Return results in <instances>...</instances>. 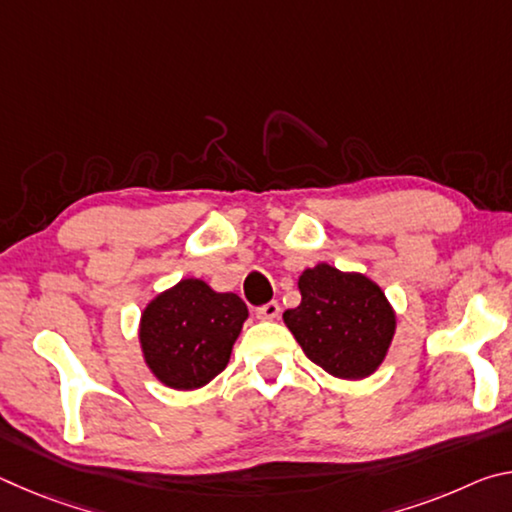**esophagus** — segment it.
Returning <instances> with one entry per match:
<instances>
[{"mask_svg": "<svg viewBox=\"0 0 512 512\" xmlns=\"http://www.w3.org/2000/svg\"><path fill=\"white\" fill-rule=\"evenodd\" d=\"M277 316H280V305H277L275 300L266 302V305H262V307H257V318L259 320H273Z\"/></svg>", "mask_w": 512, "mask_h": 512, "instance_id": "esophagus-1", "label": "esophagus"}]
</instances>
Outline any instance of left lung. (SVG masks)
<instances>
[{"label":"left lung","mask_w":512,"mask_h":512,"mask_svg":"<svg viewBox=\"0 0 512 512\" xmlns=\"http://www.w3.org/2000/svg\"><path fill=\"white\" fill-rule=\"evenodd\" d=\"M300 305L284 311V323L307 357L341 379L375 372L395 334V311L375 282L329 264L298 277Z\"/></svg>","instance_id":"left-lung-1"}]
</instances>
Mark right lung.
Wrapping results in <instances>:
<instances>
[{"label": "right lung", "instance_id": "obj_1", "mask_svg": "<svg viewBox=\"0 0 512 512\" xmlns=\"http://www.w3.org/2000/svg\"><path fill=\"white\" fill-rule=\"evenodd\" d=\"M248 309L237 293H219L196 277L155 296L140 320L149 370L164 386L194 391L228 366Z\"/></svg>", "mask_w": 512, "mask_h": 512}]
</instances>
